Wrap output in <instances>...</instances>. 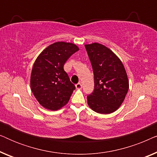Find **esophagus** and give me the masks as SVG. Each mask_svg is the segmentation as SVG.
I'll use <instances>...</instances> for the list:
<instances>
[{"label":"esophagus","mask_w":157,"mask_h":157,"mask_svg":"<svg viewBox=\"0 0 157 157\" xmlns=\"http://www.w3.org/2000/svg\"><path fill=\"white\" fill-rule=\"evenodd\" d=\"M76 89H82V85H81V83H78L77 84H76Z\"/></svg>","instance_id":"1"}]
</instances>
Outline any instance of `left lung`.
<instances>
[{"instance_id":"obj_1","label":"left lung","mask_w":157,"mask_h":157,"mask_svg":"<svg viewBox=\"0 0 157 157\" xmlns=\"http://www.w3.org/2000/svg\"><path fill=\"white\" fill-rule=\"evenodd\" d=\"M94 76V91L87 96L90 108L109 114L119 108L125 99L129 84L125 68L119 58L104 45L86 44Z\"/></svg>"}]
</instances>
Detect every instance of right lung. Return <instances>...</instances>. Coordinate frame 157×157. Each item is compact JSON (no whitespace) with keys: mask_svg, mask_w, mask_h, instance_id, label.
<instances>
[{"mask_svg":"<svg viewBox=\"0 0 157 157\" xmlns=\"http://www.w3.org/2000/svg\"><path fill=\"white\" fill-rule=\"evenodd\" d=\"M79 50L76 44L56 42L49 45L36 59L31 74V89L45 109L57 111L68 102L75 89L63 66Z\"/></svg>","mask_w":157,"mask_h":157,"instance_id":"add662e5","label":"right lung"}]
</instances>
